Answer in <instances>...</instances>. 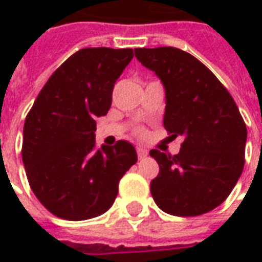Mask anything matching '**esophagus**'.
<instances>
[{
	"label": "esophagus",
	"mask_w": 262,
	"mask_h": 262,
	"mask_svg": "<svg viewBox=\"0 0 262 262\" xmlns=\"http://www.w3.org/2000/svg\"><path fill=\"white\" fill-rule=\"evenodd\" d=\"M136 153H137V157H139V159H144V157H147L148 151H147V150H146V148L137 147L136 148Z\"/></svg>",
	"instance_id": "esophagus-1"
}]
</instances>
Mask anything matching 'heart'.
Wrapping results in <instances>:
<instances>
[{
    "mask_svg": "<svg viewBox=\"0 0 262 262\" xmlns=\"http://www.w3.org/2000/svg\"><path fill=\"white\" fill-rule=\"evenodd\" d=\"M135 135H136V136H143V135H144V130H143L142 127H137V129H135Z\"/></svg>",
    "mask_w": 262,
    "mask_h": 262,
    "instance_id": "obj_1",
    "label": "heart"
}]
</instances>
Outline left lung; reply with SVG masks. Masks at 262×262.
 Segmentation results:
<instances>
[{
    "label": "left lung",
    "instance_id": "left-lung-1",
    "mask_svg": "<svg viewBox=\"0 0 262 262\" xmlns=\"http://www.w3.org/2000/svg\"><path fill=\"white\" fill-rule=\"evenodd\" d=\"M165 88L164 127L184 136L176 156L151 150L159 176L150 192L174 216L208 213L226 201L244 168L247 127L234 99L216 75L192 54L177 48L135 49Z\"/></svg>",
    "mask_w": 262,
    "mask_h": 262
}]
</instances>
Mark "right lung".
Instances as JSON below:
<instances>
[{
    "label": "right lung",
    "mask_w": 262,
    "mask_h": 262,
    "mask_svg": "<svg viewBox=\"0 0 262 262\" xmlns=\"http://www.w3.org/2000/svg\"><path fill=\"white\" fill-rule=\"evenodd\" d=\"M132 49L85 48L50 75L24 125L22 161L32 191L50 213L85 220L105 213L137 161L130 143L98 147L95 118L108 114Z\"/></svg>",
    "instance_id": "right-lung-1"
}]
</instances>
